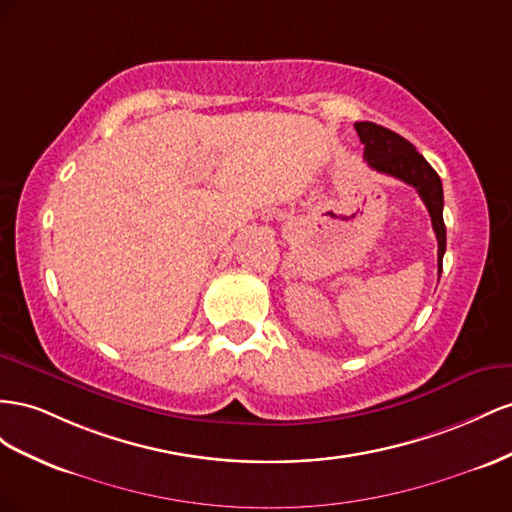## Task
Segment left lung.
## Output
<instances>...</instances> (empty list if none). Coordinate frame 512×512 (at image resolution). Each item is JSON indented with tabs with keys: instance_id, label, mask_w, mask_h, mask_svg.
<instances>
[{
	"instance_id": "8db88e82",
	"label": "left lung",
	"mask_w": 512,
	"mask_h": 512,
	"mask_svg": "<svg viewBox=\"0 0 512 512\" xmlns=\"http://www.w3.org/2000/svg\"><path fill=\"white\" fill-rule=\"evenodd\" d=\"M356 133L364 145V160L379 173L392 175L405 184L414 186L431 216V225L437 238V268L442 272V259L446 253V225H444V191L442 180L425 156L418 154L414 145L392 130L373 124L356 122Z\"/></svg>"
}]
</instances>
